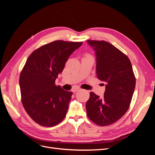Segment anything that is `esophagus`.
<instances>
[{
    "label": "esophagus",
    "instance_id": "1",
    "mask_svg": "<svg viewBox=\"0 0 155 155\" xmlns=\"http://www.w3.org/2000/svg\"><path fill=\"white\" fill-rule=\"evenodd\" d=\"M80 90H81L80 88H74L73 90H72V92H76L80 91Z\"/></svg>",
    "mask_w": 155,
    "mask_h": 155
}]
</instances>
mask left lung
<instances>
[{
  "mask_svg": "<svg viewBox=\"0 0 155 155\" xmlns=\"http://www.w3.org/2000/svg\"><path fill=\"white\" fill-rule=\"evenodd\" d=\"M87 42L96 51L97 78L106 83V88L102 99L90 92L87 114L97 125L107 126L119 120L129 109L136 78L130 61L122 51L105 41Z\"/></svg>",
  "mask_w": 155,
  "mask_h": 155,
  "instance_id": "8db88e82",
  "label": "left lung"
}]
</instances>
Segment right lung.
<instances>
[{
	"instance_id": "1",
	"label": "right lung",
	"mask_w": 155,
	"mask_h": 155,
	"mask_svg": "<svg viewBox=\"0 0 155 155\" xmlns=\"http://www.w3.org/2000/svg\"><path fill=\"white\" fill-rule=\"evenodd\" d=\"M83 42L55 41L35 50L27 59L19 78L21 101L35 122L53 127L63 120L72 92L55 85L68 58Z\"/></svg>"
}]
</instances>
